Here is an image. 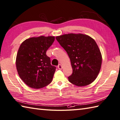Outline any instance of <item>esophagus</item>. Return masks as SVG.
<instances>
[{
    "label": "esophagus",
    "instance_id": "obj_1",
    "mask_svg": "<svg viewBox=\"0 0 120 120\" xmlns=\"http://www.w3.org/2000/svg\"><path fill=\"white\" fill-rule=\"evenodd\" d=\"M57 68H58L59 69H62V68H63V67H62V65H61V64H59V65H58L57 66Z\"/></svg>",
    "mask_w": 120,
    "mask_h": 120
}]
</instances>
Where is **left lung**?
<instances>
[{"label": "left lung", "mask_w": 120, "mask_h": 120, "mask_svg": "<svg viewBox=\"0 0 120 120\" xmlns=\"http://www.w3.org/2000/svg\"><path fill=\"white\" fill-rule=\"evenodd\" d=\"M70 58L72 74L69 81L78 86L91 84L101 70L102 56L95 41L86 35L69 34L56 37Z\"/></svg>", "instance_id": "obj_1"}]
</instances>
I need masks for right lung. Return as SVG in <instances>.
Wrapping results in <instances>:
<instances>
[{
  "label": "right lung",
  "mask_w": 120,
  "mask_h": 120,
  "mask_svg": "<svg viewBox=\"0 0 120 120\" xmlns=\"http://www.w3.org/2000/svg\"><path fill=\"white\" fill-rule=\"evenodd\" d=\"M54 36L32 37L22 43L17 53L16 66L21 79L30 87L40 89L52 82L56 67L51 65L46 52Z\"/></svg>",
  "instance_id": "add662e5"
}]
</instances>
